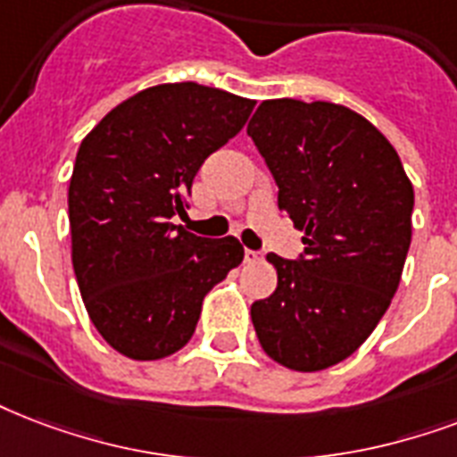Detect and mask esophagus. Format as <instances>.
<instances>
[{"label":"esophagus","instance_id":"1","mask_svg":"<svg viewBox=\"0 0 457 457\" xmlns=\"http://www.w3.org/2000/svg\"><path fill=\"white\" fill-rule=\"evenodd\" d=\"M244 261H246V263H259L261 253L253 252V249H246V252H244Z\"/></svg>","mask_w":457,"mask_h":457}]
</instances>
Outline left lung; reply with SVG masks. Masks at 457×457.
<instances>
[{"label": "left lung", "mask_w": 457, "mask_h": 457, "mask_svg": "<svg viewBox=\"0 0 457 457\" xmlns=\"http://www.w3.org/2000/svg\"><path fill=\"white\" fill-rule=\"evenodd\" d=\"M252 136L278 184V205L302 229L304 253H268L270 297L252 304L263 353L295 371L347 360L378 326L412 239L414 191L391 141L336 103L263 100Z\"/></svg>", "instance_id": "8db88e82"}]
</instances>
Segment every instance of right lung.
Returning a JSON list of instances; mask_svg holds the SVG:
<instances>
[{"instance_id":"right-lung-1","label":"right lung","mask_w":457,"mask_h":457,"mask_svg":"<svg viewBox=\"0 0 457 457\" xmlns=\"http://www.w3.org/2000/svg\"><path fill=\"white\" fill-rule=\"evenodd\" d=\"M253 104L194 81L160 83L81 141L69 182L71 263L90 321L129 360L182 350L205 295L242 263L239 239L196 237L170 218L184 213L198 167L242 131Z\"/></svg>"}]
</instances>
